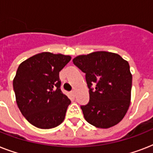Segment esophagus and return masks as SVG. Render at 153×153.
<instances>
[{"instance_id":"34e87169","label":"esophagus","mask_w":153,"mask_h":153,"mask_svg":"<svg viewBox=\"0 0 153 153\" xmlns=\"http://www.w3.org/2000/svg\"><path fill=\"white\" fill-rule=\"evenodd\" d=\"M71 94H72V95L74 96V95H75V91H71Z\"/></svg>"}]
</instances>
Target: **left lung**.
Listing matches in <instances>:
<instances>
[{
    "mask_svg": "<svg viewBox=\"0 0 153 153\" xmlns=\"http://www.w3.org/2000/svg\"><path fill=\"white\" fill-rule=\"evenodd\" d=\"M73 62L86 74L90 100L81 106L86 121L100 128L116 126L130 105L133 77L128 62L108 51L79 55Z\"/></svg>",
    "mask_w": 153,
    "mask_h": 153,
    "instance_id": "8db88e82",
    "label": "left lung"
}]
</instances>
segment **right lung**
Listing matches in <instances>:
<instances>
[{
	"instance_id": "1",
	"label": "right lung",
	"mask_w": 153,
	"mask_h": 153,
	"mask_svg": "<svg viewBox=\"0 0 153 153\" xmlns=\"http://www.w3.org/2000/svg\"><path fill=\"white\" fill-rule=\"evenodd\" d=\"M70 55L42 52L20 64L13 79L18 108L32 126L48 129L64 121L71 100L60 90L59 71Z\"/></svg>"
}]
</instances>
